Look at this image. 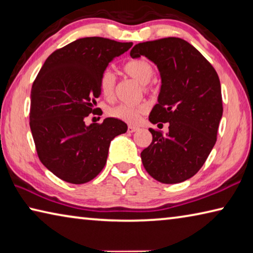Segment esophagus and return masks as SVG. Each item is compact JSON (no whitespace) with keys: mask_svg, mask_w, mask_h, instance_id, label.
Returning a JSON list of instances; mask_svg holds the SVG:
<instances>
[{"mask_svg":"<svg viewBox=\"0 0 253 253\" xmlns=\"http://www.w3.org/2000/svg\"><path fill=\"white\" fill-rule=\"evenodd\" d=\"M138 129H139V127L135 126H127V132L132 133V132H135Z\"/></svg>","mask_w":253,"mask_h":253,"instance_id":"34e87169","label":"esophagus"}]
</instances>
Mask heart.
I'll use <instances>...</instances> for the list:
<instances>
[{
	"label": "heart",
	"mask_w": 253,
	"mask_h": 253,
	"mask_svg": "<svg viewBox=\"0 0 253 253\" xmlns=\"http://www.w3.org/2000/svg\"><path fill=\"white\" fill-rule=\"evenodd\" d=\"M123 71L130 78L134 79L135 81L143 84V90L149 92L151 90L150 81H151L154 75V69L152 64L145 59H136L132 60L123 66ZM115 84H117V77L110 70H105L101 74L99 86L100 91L106 100H112L114 97ZM149 106L147 104H119L109 110V115L118 120H121L126 123H134L139 121L141 115L147 113Z\"/></svg>",
	"instance_id": "1"
}]
</instances>
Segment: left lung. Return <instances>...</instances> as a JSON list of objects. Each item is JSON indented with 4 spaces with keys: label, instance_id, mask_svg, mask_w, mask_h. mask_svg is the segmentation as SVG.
Instances as JSON below:
<instances>
[{
    "label": "left lung",
    "instance_id": "8db88e82",
    "mask_svg": "<svg viewBox=\"0 0 253 253\" xmlns=\"http://www.w3.org/2000/svg\"><path fill=\"white\" fill-rule=\"evenodd\" d=\"M132 57L141 55L157 64L162 85L149 120L169 122V133L149 129L152 142L141 152L144 169L161 183L188 180L205 165L214 147L222 117L218 73L191 44L179 38L139 43Z\"/></svg>",
    "mask_w": 253,
    "mask_h": 253
}]
</instances>
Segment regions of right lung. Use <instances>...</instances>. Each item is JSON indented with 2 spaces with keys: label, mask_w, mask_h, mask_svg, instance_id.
<instances>
[{
  "label": "right lung",
  "mask_w": 253,
  "mask_h": 253,
  "mask_svg": "<svg viewBox=\"0 0 253 253\" xmlns=\"http://www.w3.org/2000/svg\"><path fill=\"white\" fill-rule=\"evenodd\" d=\"M132 42L92 37L57 48L44 62L31 91L30 127L38 157L57 178L73 184L86 183L100 173L111 141L126 133L121 120L106 118L85 126L96 114L101 74Z\"/></svg>",
  "instance_id": "right-lung-1"
}]
</instances>
